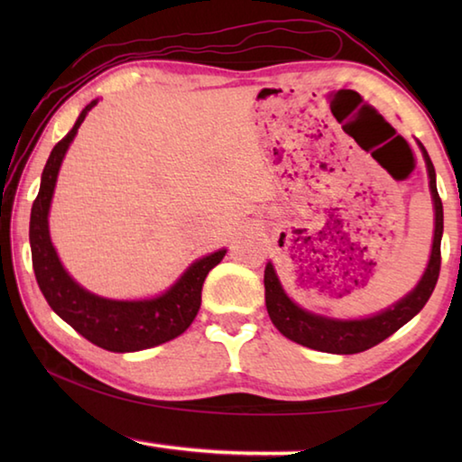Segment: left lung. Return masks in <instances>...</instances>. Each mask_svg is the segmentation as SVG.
Returning a JSON list of instances; mask_svg holds the SVG:
<instances>
[{"mask_svg": "<svg viewBox=\"0 0 462 462\" xmlns=\"http://www.w3.org/2000/svg\"><path fill=\"white\" fill-rule=\"evenodd\" d=\"M418 146L426 161L430 193H432L434 201L432 250H430V261L426 264L424 275L418 281V285L413 287L408 295L402 297L400 301H395L393 306L381 310L379 314L356 319L328 318L297 306L291 297L285 293L273 263H267V267H264V303H267L271 322L275 324L277 330L283 334L285 338L301 344V346L319 350V353L356 355L389 338L391 334L400 330L403 324H408L410 319L426 306V301L430 300V295H432L436 287L438 275H440V240L444 230V212L440 195H438L436 189L434 165L432 161H430L424 144L418 143Z\"/></svg>", "mask_w": 462, "mask_h": 462, "instance_id": "left-lung-1", "label": "left lung"}]
</instances>
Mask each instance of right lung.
<instances>
[{
    "label": "right lung",
    "instance_id": "obj_1",
    "mask_svg": "<svg viewBox=\"0 0 462 462\" xmlns=\"http://www.w3.org/2000/svg\"><path fill=\"white\" fill-rule=\"evenodd\" d=\"M99 99L83 107L75 126L52 148L46 161L41 189L30 214V248L38 287L54 314L75 328L83 338L109 353H136L159 346L183 334L198 316L201 306V287L208 273L226 256V248L193 261L167 291L148 300H109L88 291L62 267L52 246L49 230L51 203L57 187L62 159L71 146L77 130L97 106Z\"/></svg>",
    "mask_w": 462,
    "mask_h": 462
}]
</instances>
